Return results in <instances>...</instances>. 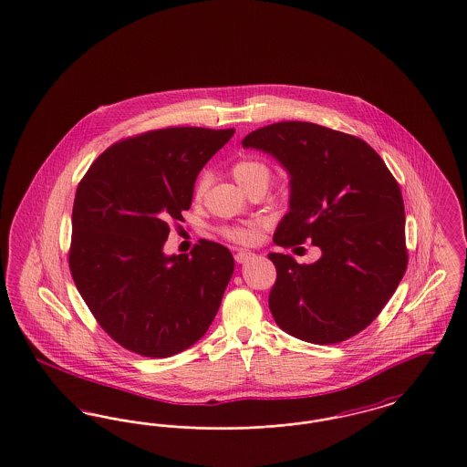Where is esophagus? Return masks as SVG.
I'll use <instances>...</instances> for the list:
<instances>
[{
    "instance_id": "1",
    "label": "esophagus",
    "mask_w": 467,
    "mask_h": 467,
    "mask_svg": "<svg viewBox=\"0 0 467 467\" xmlns=\"http://www.w3.org/2000/svg\"><path fill=\"white\" fill-rule=\"evenodd\" d=\"M234 259H236L238 264H244V262H248L250 259H254V254H252V252H246V250H240V252H236Z\"/></svg>"
}]
</instances>
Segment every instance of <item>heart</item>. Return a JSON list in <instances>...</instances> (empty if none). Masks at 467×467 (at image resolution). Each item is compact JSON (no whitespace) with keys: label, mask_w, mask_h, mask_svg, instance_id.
I'll use <instances>...</instances> for the list:
<instances>
[{"label":"heart","mask_w":467,"mask_h":467,"mask_svg":"<svg viewBox=\"0 0 467 467\" xmlns=\"http://www.w3.org/2000/svg\"><path fill=\"white\" fill-rule=\"evenodd\" d=\"M233 175H234V179L238 181V184H240L243 189H246V187L252 186V184H255V182H265V184H267L269 179H271L269 167H267L265 163L259 161V160H250V158L238 161V163L233 167ZM206 184H208L206 177H202V179L196 182L194 196H196L198 200L205 194ZM264 225H265V223L259 221V223H254V224L240 225V227H227V229H224V234L229 240H233V242L250 244V243H255L259 240L261 229Z\"/></svg>","instance_id":"b5f03b06"}]
</instances>
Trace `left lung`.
Returning <instances> with one entry per match:
<instances>
[{
    "label": "left lung",
    "instance_id": "8db88e82",
    "mask_svg": "<svg viewBox=\"0 0 467 467\" xmlns=\"http://www.w3.org/2000/svg\"><path fill=\"white\" fill-rule=\"evenodd\" d=\"M244 150L275 158L290 177L288 212L275 243L311 240L313 264L269 254L278 278L269 309L281 330L311 344H336L367 328L407 269L405 206L398 182L361 139L306 121L248 133Z\"/></svg>",
    "mask_w": 467,
    "mask_h": 467
}]
</instances>
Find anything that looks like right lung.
<instances>
[{
	"label": "right lung",
	"instance_id": "add662e5",
	"mask_svg": "<svg viewBox=\"0 0 467 467\" xmlns=\"http://www.w3.org/2000/svg\"><path fill=\"white\" fill-rule=\"evenodd\" d=\"M234 130L148 131L104 150L76 189L69 267L99 325L137 355L168 358L205 336L234 271L233 254L202 240L167 255L194 182Z\"/></svg>",
	"mask_w": 467,
	"mask_h": 467
}]
</instances>
